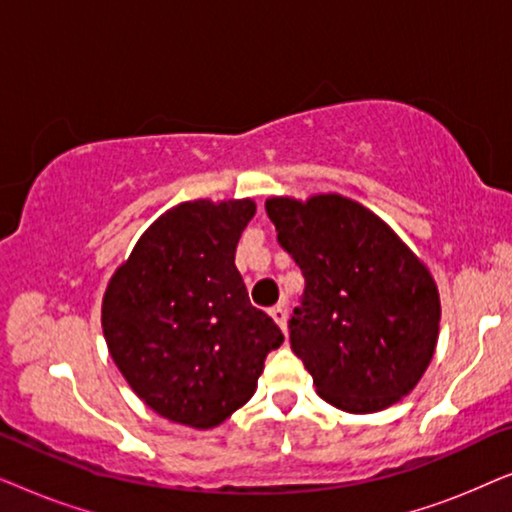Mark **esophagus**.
Here are the masks:
<instances>
[{
    "label": "esophagus",
    "mask_w": 512,
    "mask_h": 512,
    "mask_svg": "<svg viewBox=\"0 0 512 512\" xmlns=\"http://www.w3.org/2000/svg\"><path fill=\"white\" fill-rule=\"evenodd\" d=\"M270 317L275 319V324H277L279 328H282V331L286 333V310H284V307H282V305H275V307H272V310H270Z\"/></svg>",
    "instance_id": "34e87169"
}]
</instances>
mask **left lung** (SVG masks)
I'll return each mask as SVG.
<instances>
[{
  "label": "left lung",
  "instance_id": "obj_1",
  "mask_svg": "<svg viewBox=\"0 0 512 512\" xmlns=\"http://www.w3.org/2000/svg\"><path fill=\"white\" fill-rule=\"evenodd\" d=\"M265 212L305 277L289 338L317 394L356 415L408 396L438 342L440 298L426 265L342 195L270 198Z\"/></svg>",
  "mask_w": 512,
  "mask_h": 512
}]
</instances>
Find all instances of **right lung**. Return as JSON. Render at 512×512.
I'll return each instance as SVG.
<instances>
[{"instance_id": "add662e5", "label": "right lung", "mask_w": 512, "mask_h": 512, "mask_svg": "<svg viewBox=\"0 0 512 512\" xmlns=\"http://www.w3.org/2000/svg\"><path fill=\"white\" fill-rule=\"evenodd\" d=\"M256 205L193 200L160 216L111 277L102 328L132 391L170 422L212 429L254 396L284 342L249 303L235 249Z\"/></svg>"}]
</instances>
